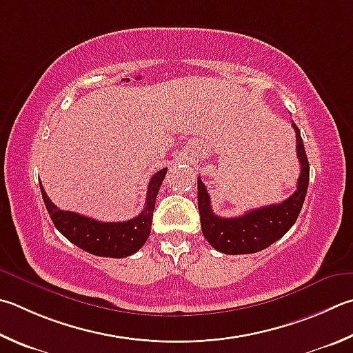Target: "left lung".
Returning <instances> with one entry per match:
<instances>
[{"label":"left lung","instance_id":"1","mask_svg":"<svg viewBox=\"0 0 353 353\" xmlns=\"http://www.w3.org/2000/svg\"><path fill=\"white\" fill-rule=\"evenodd\" d=\"M292 126L296 132V154L301 163V174L296 191L284 202L250 210L239 217H219L213 213L208 191L201 177H197V207L202 233L217 252L225 254L261 252L283 238L296 222L309 187L310 166L298 126L294 123Z\"/></svg>","mask_w":353,"mask_h":353}]
</instances>
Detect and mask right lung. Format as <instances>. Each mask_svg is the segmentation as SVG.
Returning a JSON list of instances; mask_svg holds the SVG:
<instances>
[{"instance_id":"add662e5","label":"right lung","mask_w":353,"mask_h":353,"mask_svg":"<svg viewBox=\"0 0 353 353\" xmlns=\"http://www.w3.org/2000/svg\"><path fill=\"white\" fill-rule=\"evenodd\" d=\"M166 168L157 171L151 177L146 191V202L142 213L134 219L125 222H100L88 216H81L72 211L60 210L48 197L43 185L40 183L41 196L46 210L52 219L55 228L70 241L74 245L85 252L103 256V258H126L131 256L148 239L151 233L152 213H154L156 197L160 185L166 176Z\"/></svg>"}]
</instances>
